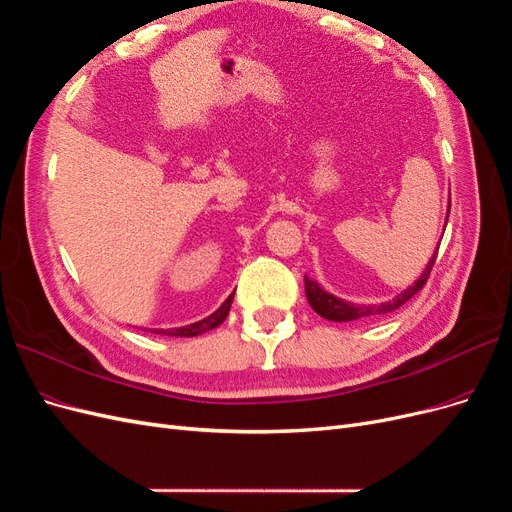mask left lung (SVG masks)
I'll list each match as a JSON object with an SVG mask.
<instances>
[{
  "label": "left lung",
  "mask_w": 512,
  "mask_h": 512,
  "mask_svg": "<svg viewBox=\"0 0 512 512\" xmlns=\"http://www.w3.org/2000/svg\"><path fill=\"white\" fill-rule=\"evenodd\" d=\"M449 210H451V202H449ZM449 219V217H447ZM436 253H438V246H436ZM436 261V255H432L430 263H427L425 272L421 274L419 280H415V285L408 287L406 291H402L398 298H393L389 302H383V304H370V306H361V304H351V302H344L340 298H336V295L327 293L319 283H315V280L304 276V285H306V298H308V304L312 306V310L317 312V315H321L323 319L327 321H355V319H364V317H374V315H387V312H393L398 310L400 306H404L412 295H417L423 285L427 283V278H430V272H432V266Z\"/></svg>",
  "instance_id": "8db88e82"
}]
</instances>
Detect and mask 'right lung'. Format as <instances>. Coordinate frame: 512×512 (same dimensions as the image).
I'll list each match as a JSON object with an SVG mask.
<instances>
[{
    "instance_id": "obj_1",
    "label": "right lung",
    "mask_w": 512,
    "mask_h": 512,
    "mask_svg": "<svg viewBox=\"0 0 512 512\" xmlns=\"http://www.w3.org/2000/svg\"><path fill=\"white\" fill-rule=\"evenodd\" d=\"M232 302H234V293L229 295V298L212 312L210 317L197 321V323H191V325H185V327H172V329H148V332L153 334H163V336H176V338H193V336H200L204 332H210V329L219 327L227 315H229V308H232Z\"/></svg>"
}]
</instances>
